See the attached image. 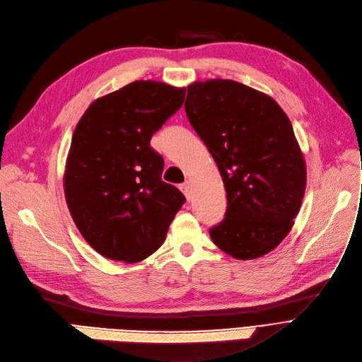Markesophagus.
Returning <instances> with one entry per match:
<instances>
[{
	"instance_id": "34e87169",
	"label": "esophagus",
	"mask_w": 362,
	"mask_h": 362,
	"mask_svg": "<svg viewBox=\"0 0 362 362\" xmlns=\"http://www.w3.org/2000/svg\"><path fill=\"white\" fill-rule=\"evenodd\" d=\"M180 188H181V191L184 193V196L187 197V200H189L191 194H193V193H191V184H189V181H185L184 184H181Z\"/></svg>"
}]
</instances>
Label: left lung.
Here are the masks:
<instances>
[{
    "label": "left lung",
    "mask_w": 362,
    "mask_h": 362,
    "mask_svg": "<svg viewBox=\"0 0 362 362\" xmlns=\"http://www.w3.org/2000/svg\"><path fill=\"white\" fill-rule=\"evenodd\" d=\"M185 112L214 156L228 207L210 238L229 256H264L288 235L307 181L292 124L270 96L215 78L187 88Z\"/></svg>",
    "instance_id": "8db88e82"
}]
</instances>
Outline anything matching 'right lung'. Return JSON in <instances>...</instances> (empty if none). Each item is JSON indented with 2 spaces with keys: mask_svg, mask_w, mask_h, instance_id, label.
Masks as SVG:
<instances>
[{
  "mask_svg": "<svg viewBox=\"0 0 362 362\" xmlns=\"http://www.w3.org/2000/svg\"><path fill=\"white\" fill-rule=\"evenodd\" d=\"M185 89L139 80L96 99L73 133L64 193L83 238L106 259L153 254L185 197L162 181L152 136L184 102Z\"/></svg>",
  "mask_w": 362,
  "mask_h": 362,
  "instance_id": "add662e5",
  "label": "right lung"
}]
</instances>
